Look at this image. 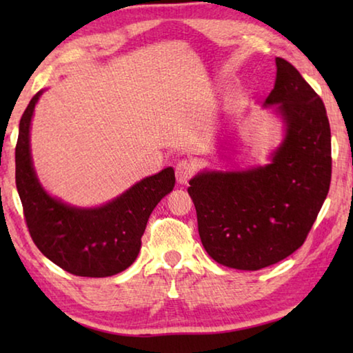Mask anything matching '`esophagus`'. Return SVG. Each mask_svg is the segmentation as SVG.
I'll list each match as a JSON object with an SVG mask.
<instances>
[{
  "label": "esophagus",
  "instance_id": "esophagus-1",
  "mask_svg": "<svg viewBox=\"0 0 353 353\" xmlns=\"http://www.w3.org/2000/svg\"><path fill=\"white\" fill-rule=\"evenodd\" d=\"M193 172H194V166L191 165L188 160L182 159L176 163V177L179 183H187L188 179L193 176Z\"/></svg>",
  "mask_w": 353,
  "mask_h": 353
}]
</instances>
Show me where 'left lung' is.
<instances>
[{"label":"left lung","mask_w":353,"mask_h":353,"mask_svg":"<svg viewBox=\"0 0 353 353\" xmlns=\"http://www.w3.org/2000/svg\"><path fill=\"white\" fill-rule=\"evenodd\" d=\"M266 104H277L286 137L266 166L241 172H201L188 194L207 254L221 265L256 271L305 243L332 179L325 105L292 65L276 59Z\"/></svg>","instance_id":"8db88e82"}]
</instances>
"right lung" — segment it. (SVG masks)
<instances>
[{
	"mask_svg": "<svg viewBox=\"0 0 353 353\" xmlns=\"http://www.w3.org/2000/svg\"><path fill=\"white\" fill-rule=\"evenodd\" d=\"M40 94L23 113L15 146V183L29 235L41 254L73 276H115L135 261L149 214L174 187V170L143 179L103 207L62 204L40 187L31 162L29 126Z\"/></svg>",
	"mask_w": 353,
	"mask_h": 353,
	"instance_id": "right-lung-1",
	"label": "right lung"
}]
</instances>
